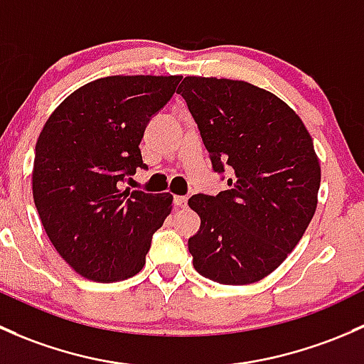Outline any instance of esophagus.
Wrapping results in <instances>:
<instances>
[{
  "label": "esophagus",
  "mask_w": 364,
  "mask_h": 364,
  "mask_svg": "<svg viewBox=\"0 0 364 364\" xmlns=\"http://www.w3.org/2000/svg\"><path fill=\"white\" fill-rule=\"evenodd\" d=\"M175 205L178 208H186L187 207V198L186 196H175Z\"/></svg>",
  "instance_id": "1"
}]
</instances>
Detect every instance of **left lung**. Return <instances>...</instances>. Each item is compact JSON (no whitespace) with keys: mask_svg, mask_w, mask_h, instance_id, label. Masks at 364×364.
<instances>
[{"mask_svg":"<svg viewBox=\"0 0 364 364\" xmlns=\"http://www.w3.org/2000/svg\"><path fill=\"white\" fill-rule=\"evenodd\" d=\"M186 100L212 168L233 177L217 196L194 194L200 231L189 252L200 275L245 286L279 268L317 208L321 166L298 114L269 91L243 80L186 77Z\"/></svg>","mask_w":364,"mask_h":364,"instance_id":"1","label":"left lung"}]
</instances>
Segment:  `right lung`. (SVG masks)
I'll return each instance as SVG.
<instances>
[{
    "mask_svg": "<svg viewBox=\"0 0 364 364\" xmlns=\"http://www.w3.org/2000/svg\"><path fill=\"white\" fill-rule=\"evenodd\" d=\"M181 75H115L82 85L45 122L35 149L33 198L48 240L78 275L117 282L145 264L170 193L122 191L147 168L140 141Z\"/></svg>",
    "mask_w": 364,
    "mask_h": 364,
    "instance_id": "right-lung-1",
    "label": "right lung"
}]
</instances>
